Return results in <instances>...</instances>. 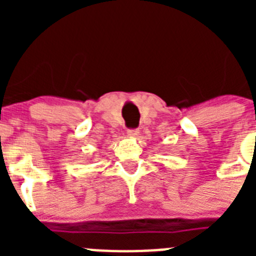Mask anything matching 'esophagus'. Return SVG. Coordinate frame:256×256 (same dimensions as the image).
Here are the masks:
<instances>
[{
	"label": "esophagus",
	"mask_w": 256,
	"mask_h": 256,
	"mask_svg": "<svg viewBox=\"0 0 256 256\" xmlns=\"http://www.w3.org/2000/svg\"><path fill=\"white\" fill-rule=\"evenodd\" d=\"M126 133H128V136H130V137H132V138H136V137L140 134V130H130Z\"/></svg>",
	"instance_id": "esophagus-1"
}]
</instances>
